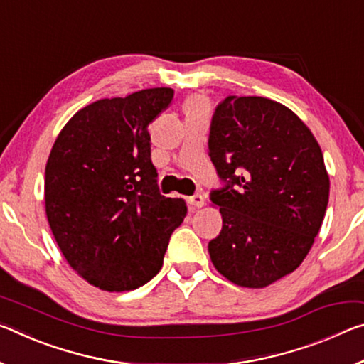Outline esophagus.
I'll return each mask as SVG.
<instances>
[{
	"mask_svg": "<svg viewBox=\"0 0 364 364\" xmlns=\"http://www.w3.org/2000/svg\"><path fill=\"white\" fill-rule=\"evenodd\" d=\"M188 203H189V205L193 207V209H200V207L205 204V200H204V198L200 194H194V196H191V198L188 199Z\"/></svg>",
	"mask_w": 364,
	"mask_h": 364,
	"instance_id": "esophagus-1",
	"label": "esophagus"
}]
</instances>
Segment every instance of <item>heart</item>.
<instances>
[{
  "instance_id": "obj_1",
  "label": "heart",
  "mask_w": 364,
  "mask_h": 364,
  "mask_svg": "<svg viewBox=\"0 0 364 364\" xmlns=\"http://www.w3.org/2000/svg\"><path fill=\"white\" fill-rule=\"evenodd\" d=\"M204 108H205V102L203 99H199V97H193V99L186 103L188 112H199V109H204Z\"/></svg>"
}]
</instances>
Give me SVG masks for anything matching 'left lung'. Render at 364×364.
<instances>
[{
  "label": "left lung",
  "instance_id": "obj_1",
  "mask_svg": "<svg viewBox=\"0 0 364 364\" xmlns=\"http://www.w3.org/2000/svg\"><path fill=\"white\" fill-rule=\"evenodd\" d=\"M209 155L227 186L212 191L222 232L210 261L232 284L264 288L308 256L328 203L313 132L282 103L228 95L213 113Z\"/></svg>",
  "mask_w": 364,
  "mask_h": 364
}]
</instances>
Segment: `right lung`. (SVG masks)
I'll return each mask as SVG.
<instances>
[{"instance_id":"1","label":"right lung","mask_w":364,"mask_h":364,"mask_svg":"<svg viewBox=\"0 0 364 364\" xmlns=\"http://www.w3.org/2000/svg\"><path fill=\"white\" fill-rule=\"evenodd\" d=\"M173 89L154 87L80 108L45 166V212L56 245L85 282L134 290L159 274L184 199L165 198L151 160L149 124Z\"/></svg>"}]
</instances>
